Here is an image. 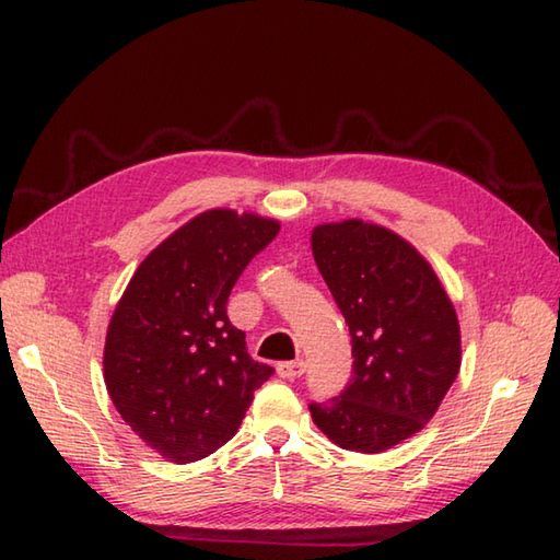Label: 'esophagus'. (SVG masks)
Instances as JSON below:
<instances>
[{
	"instance_id": "1",
	"label": "esophagus",
	"mask_w": 560,
	"mask_h": 560,
	"mask_svg": "<svg viewBox=\"0 0 560 560\" xmlns=\"http://www.w3.org/2000/svg\"><path fill=\"white\" fill-rule=\"evenodd\" d=\"M277 371H279L281 377L295 380V377H301L305 373V363L303 361H283V363L277 365Z\"/></svg>"
}]
</instances>
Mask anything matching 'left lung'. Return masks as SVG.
Returning a JSON list of instances; mask_svg holds the SVG:
<instances>
[{
	"mask_svg": "<svg viewBox=\"0 0 560 560\" xmlns=\"http://www.w3.org/2000/svg\"><path fill=\"white\" fill-rule=\"evenodd\" d=\"M313 255L347 319L353 355L347 387L313 401V421L343 450H389L433 419L455 383V307L431 265L380 225H317Z\"/></svg>",
	"mask_w": 560,
	"mask_h": 560,
	"instance_id": "obj_1",
	"label": "left lung"
}]
</instances>
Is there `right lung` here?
<instances>
[{
	"label": "right lung",
	"instance_id": "obj_1",
	"mask_svg": "<svg viewBox=\"0 0 560 560\" xmlns=\"http://www.w3.org/2000/svg\"><path fill=\"white\" fill-rule=\"evenodd\" d=\"M279 223L231 209L199 213L141 261L105 337L108 395L165 459L209 457L235 435L273 368L253 361L225 303Z\"/></svg>",
	"mask_w": 560,
	"mask_h": 560
}]
</instances>
